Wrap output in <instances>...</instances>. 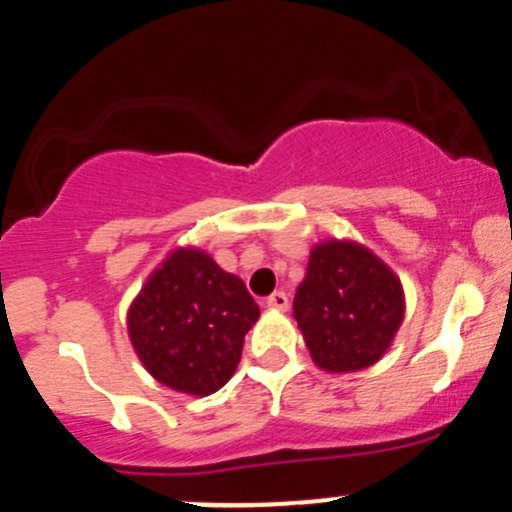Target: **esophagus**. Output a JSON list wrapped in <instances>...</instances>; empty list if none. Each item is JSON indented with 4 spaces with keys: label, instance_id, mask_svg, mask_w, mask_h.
Here are the masks:
<instances>
[{
    "label": "esophagus",
    "instance_id": "1",
    "mask_svg": "<svg viewBox=\"0 0 512 512\" xmlns=\"http://www.w3.org/2000/svg\"><path fill=\"white\" fill-rule=\"evenodd\" d=\"M266 307H271V310H288V295L285 293H273L266 298Z\"/></svg>",
    "mask_w": 512,
    "mask_h": 512
}]
</instances>
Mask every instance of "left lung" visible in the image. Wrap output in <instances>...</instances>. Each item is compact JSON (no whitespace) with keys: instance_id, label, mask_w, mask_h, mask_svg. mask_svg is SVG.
Segmentation results:
<instances>
[{"instance_id":"1","label":"left lung","mask_w":512,"mask_h":512,"mask_svg":"<svg viewBox=\"0 0 512 512\" xmlns=\"http://www.w3.org/2000/svg\"><path fill=\"white\" fill-rule=\"evenodd\" d=\"M293 315L322 371L354 373L393 344L405 315L403 285L371 249L327 239L310 251Z\"/></svg>"}]
</instances>
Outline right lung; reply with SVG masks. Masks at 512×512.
I'll return each mask as SVG.
<instances>
[{
	"mask_svg": "<svg viewBox=\"0 0 512 512\" xmlns=\"http://www.w3.org/2000/svg\"><path fill=\"white\" fill-rule=\"evenodd\" d=\"M258 315L244 280L222 271L207 251L180 246L148 276L126 324L136 356L158 383L202 398L234 376Z\"/></svg>",
	"mask_w": 512,
	"mask_h": 512,
	"instance_id": "1",
	"label": "right lung"
}]
</instances>
